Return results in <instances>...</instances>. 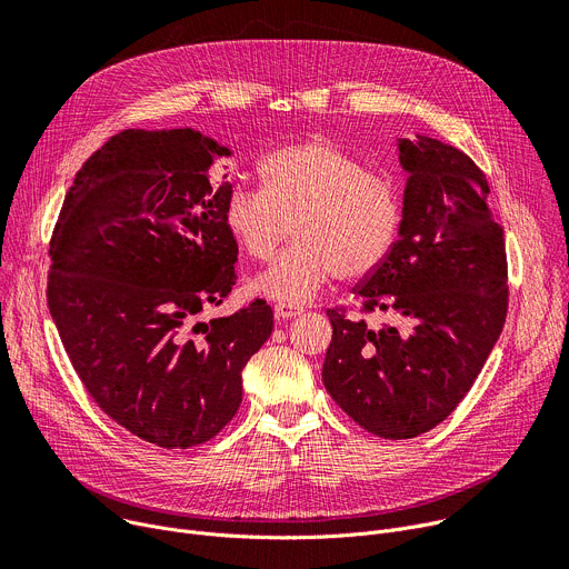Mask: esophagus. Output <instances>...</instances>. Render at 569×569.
<instances>
[{"instance_id":"esophagus-1","label":"esophagus","mask_w":569,"mask_h":569,"mask_svg":"<svg viewBox=\"0 0 569 569\" xmlns=\"http://www.w3.org/2000/svg\"><path fill=\"white\" fill-rule=\"evenodd\" d=\"M274 313H277V318L288 320V318L299 316V313H301V307H292V305H286V301H279V305H274Z\"/></svg>"}]
</instances>
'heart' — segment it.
Returning <instances> with one entry per match:
<instances>
[{"label":"heart","mask_w":569,"mask_h":569,"mask_svg":"<svg viewBox=\"0 0 569 569\" xmlns=\"http://www.w3.org/2000/svg\"><path fill=\"white\" fill-rule=\"evenodd\" d=\"M262 189L238 187L223 223L238 247L268 262L295 242L253 290L286 305L311 299L333 274L352 281L380 268L402 223L398 184L327 139L283 146L260 162Z\"/></svg>","instance_id":"obj_1"}]
</instances>
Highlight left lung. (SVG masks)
<instances>
[{
    "label": "left lung",
    "mask_w": 569,
    "mask_h": 569,
    "mask_svg": "<svg viewBox=\"0 0 569 569\" xmlns=\"http://www.w3.org/2000/svg\"><path fill=\"white\" fill-rule=\"evenodd\" d=\"M409 173L398 240L357 283L370 327L327 309L331 343L322 382L355 423L385 439L439 426L469 393L508 313L503 229L489 210L485 173L460 148L400 139Z\"/></svg>",
    "instance_id": "obj_1"
}]
</instances>
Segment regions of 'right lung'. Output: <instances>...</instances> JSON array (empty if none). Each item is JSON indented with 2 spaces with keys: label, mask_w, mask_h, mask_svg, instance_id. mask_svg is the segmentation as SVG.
I'll list each match as a JSON object with an SVG mask.
<instances>
[{
  "label": "right lung",
  "mask_w": 569,
  "mask_h": 569,
  "mask_svg": "<svg viewBox=\"0 0 569 569\" xmlns=\"http://www.w3.org/2000/svg\"><path fill=\"white\" fill-rule=\"evenodd\" d=\"M214 156L231 150L192 128L113 134L74 176L50 242L48 307L74 372L109 419L169 450L233 419L242 368L274 327L262 299L199 320L238 279L233 184L210 182Z\"/></svg>",
  "instance_id": "obj_1"
}]
</instances>
